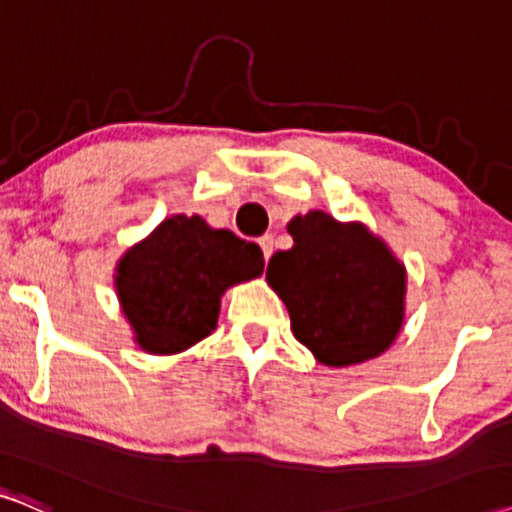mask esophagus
Instances as JSON below:
<instances>
[{"mask_svg": "<svg viewBox=\"0 0 512 512\" xmlns=\"http://www.w3.org/2000/svg\"><path fill=\"white\" fill-rule=\"evenodd\" d=\"M257 243H260L264 260H269V257L274 255V236H271V234H264V236L257 238Z\"/></svg>", "mask_w": 512, "mask_h": 512, "instance_id": "obj_1", "label": "esophagus"}]
</instances>
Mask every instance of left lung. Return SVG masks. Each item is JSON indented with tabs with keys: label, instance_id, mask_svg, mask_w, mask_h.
I'll return each mask as SVG.
<instances>
[{
	"label": "left lung",
	"instance_id": "left-lung-1",
	"mask_svg": "<svg viewBox=\"0 0 512 512\" xmlns=\"http://www.w3.org/2000/svg\"><path fill=\"white\" fill-rule=\"evenodd\" d=\"M288 231L295 245L274 252L267 281L288 306L297 342L330 367L384 353L403 325V264L363 224L320 210L297 215Z\"/></svg>",
	"mask_w": 512,
	"mask_h": 512
}]
</instances>
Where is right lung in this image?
<instances>
[{
  "instance_id": "right-lung-1",
  "label": "right lung",
  "mask_w": 512,
  "mask_h": 512,
  "mask_svg": "<svg viewBox=\"0 0 512 512\" xmlns=\"http://www.w3.org/2000/svg\"><path fill=\"white\" fill-rule=\"evenodd\" d=\"M262 271L257 243L229 229H210L199 215H175L126 252L117 290L138 344L163 356L208 337L217 325L222 292Z\"/></svg>"
}]
</instances>
